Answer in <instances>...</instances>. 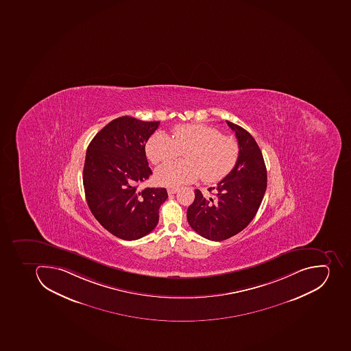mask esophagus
<instances>
[{
    "label": "esophagus",
    "instance_id": "esophagus-1",
    "mask_svg": "<svg viewBox=\"0 0 351 351\" xmlns=\"http://www.w3.org/2000/svg\"><path fill=\"white\" fill-rule=\"evenodd\" d=\"M178 190H179L178 188H168V194L177 193Z\"/></svg>",
    "mask_w": 351,
    "mask_h": 351
}]
</instances>
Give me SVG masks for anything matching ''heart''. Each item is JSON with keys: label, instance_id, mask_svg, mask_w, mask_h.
<instances>
[{"label": "heart", "instance_id": "1", "mask_svg": "<svg viewBox=\"0 0 351 351\" xmlns=\"http://www.w3.org/2000/svg\"><path fill=\"white\" fill-rule=\"evenodd\" d=\"M184 152L186 160L162 165L156 179L162 186H176L202 177L206 183L224 179L237 165L239 145L223 136L219 129L203 123L176 125L173 137L154 132L145 145V152L154 165L169 162Z\"/></svg>", "mask_w": 351, "mask_h": 351}]
</instances>
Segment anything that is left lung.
Masks as SVG:
<instances>
[{"label":"left lung","mask_w":351,"mask_h":351,"mask_svg":"<svg viewBox=\"0 0 351 351\" xmlns=\"http://www.w3.org/2000/svg\"><path fill=\"white\" fill-rule=\"evenodd\" d=\"M239 145L237 163L217 186L212 197L195 190L186 212L194 231L210 241H224L243 231L256 215L267 186V172L262 152L245 129L226 120Z\"/></svg>","instance_id":"1"}]
</instances>
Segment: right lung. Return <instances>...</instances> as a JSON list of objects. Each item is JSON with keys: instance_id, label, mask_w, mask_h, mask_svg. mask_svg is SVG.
<instances>
[{"instance_id": "add662e5", "label": "right lung", "mask_w": 351, "mask_h": 351, "mask_svg": "<svg viewBox=\"0 0 351 351\" xmlns=\"http://www.w3.org/2000/svg\"><path fill=\"white\" fill-rule=\"evenodd\" d=\"M159 125L129 116L117 118L95 136L86 152L83 183L87 204L103 228L125 241L150 233L168 197L165 188L138 189L152 174L145 143Z\"/></svg>"}]
</instances>
